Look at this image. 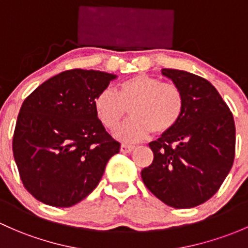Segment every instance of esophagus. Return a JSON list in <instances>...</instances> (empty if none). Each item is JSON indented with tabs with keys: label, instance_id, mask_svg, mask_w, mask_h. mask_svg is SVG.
Returning <instances> with one entry per match:
<instances>
[{
	"label": "esophagus",
	"instance_id": "esophagus-1",
	"mask_svg": "<svg viewBox=\"0 0 248 248\" xmlns=\"http://www.w3.org/2000/svg\"><path fill=\"white\" fill-rule=\"evenodd\" d=\"M133 150H134V146L129 145H121V147H120V151L122 153H131Z\"/></svg>",
	"mask_w": 248,
	"mask_h": 248
}]
</instances>
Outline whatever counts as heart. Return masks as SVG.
<instances>
[{
    "label": "heart",
    "instance_id": "heart-1",
    "mask_svg": "<svg viewBox=\"0 0 248 248\" xmlns=\"http://www.w3.org/2000/svg\"><path fill=\"white\" fill-rule=\"evenodd\" d=\"M184 98L178 87L163 83L145 74L127 78L117 85V93L104 89L96 95L93 109L98 121L107 129H115L131 109L133 119L115 132L119 140L137 142L151 132H170L183 114Z\"/></svg>",
    "mask_w": 248,
    "mask_h": 248
}]
</instances>
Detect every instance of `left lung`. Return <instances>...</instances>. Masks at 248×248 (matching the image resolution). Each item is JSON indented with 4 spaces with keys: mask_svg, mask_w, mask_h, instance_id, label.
Wrapping results in <instances>:
<instances>
[{
    "mask_svg": "<svg viewBox=\"0 0 248 248\" xmlns=\"http://www.w3.org/2000/svg\"><path fill=\"white\" fill-rule=\"evenodd\" d=\"M161 74L183 93V114L170 132L148 144L153 161L141 178L161 202L186 209L213 197L227 177L235 155V124L207 79L174 69Z\"/></svg>",
    "mask_w": 248,
    "mask_h": 248,
    "instance_id": "8db88e82",
    "label": "left lung"
}]
</instances>
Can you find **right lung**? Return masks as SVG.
Wrapping results in <instances>:
<instances>
[{"mask_svg":"<svg viewBox=\"0 0 248 248\" xmlns=\"http://www.w3.org/2000/svg\"><path fill=\"white\" fill-rule=\"evenodd\" d=\"M115 75L74 69L44 82L23 101L13 155L23 186L40 202L71 207L100 183L120 144L98 121L93 100Z\"/></svg>","mask_w":248,"mask_h":248,"instance_id":"1","label":"right lung"}]
</instances>
